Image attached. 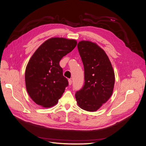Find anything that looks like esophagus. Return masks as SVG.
Returning a JSON list of instances; mask_svg holds the SVG:
<instances>
[{"label": "esophagus", "instance_id": "esophagus-1", "mask_svg": "<svg viewBox=\"0 0 146 146\" xmlns=\"http://www.w3.org/2000/svg\"><path fill=\"white\" fill-rule=\"evenodd\" d=\"M68 84H69V85H71L72 84V80L71 79H68Z\"/></svg>", "mask_w": 146, "mask_h": 146}]
</instances>
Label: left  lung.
Wrapping results in <instances>:
<instances>
[{
    "instance_id": "obj_1",
    "label": "left lung",
    "mask_w": 146,
    "mask_h": 146,
    "mask_svg": "<svg viewBox=\"0 0 146 146\" xmlns=\"http://www.w3.org/2000/svg\"><path fill=\"white\" fill-rule=\"evenodd\" d=\"M78 51L84 67V85L75 93L79 106L94 112L108 100L115 83L111 63L105 51L96 43L81 41Z\"/></svg>"
}]
</instances>
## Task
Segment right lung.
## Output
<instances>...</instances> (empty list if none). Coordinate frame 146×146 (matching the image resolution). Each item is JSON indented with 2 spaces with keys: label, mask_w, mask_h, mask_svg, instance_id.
Here are the masks:
<instances>
[{
  "label": "right lung",
  "mask_w": 146,
  "mask_h": 146,
  "mask_svg": "<svg viewBox=\"0 0 146 146\" xmlns=\"http://www.w3.org/2000/svg\"><path fill=\"white\" fill-rule=\"evenodd\" d=\"M76 45L74 40L52 38L32 56L26 68L25 82L27 91L36 104L49 108L57 104L68 85L59 61Z\"/></svg>",
  "instance_id": "obj_1"
}]
</instances>
